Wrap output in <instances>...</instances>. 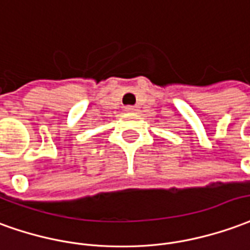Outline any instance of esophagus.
I'll list each match as a JSON object with an SVG mask.
<instances>
[{"instance_id":"34e87169","label":"esophagus","mask_w":250,"mask_h":250,"mask_svg":"<svg viewBox=\"0 0 250 250\" xmlns=\"http://www.w3.org/2000/svg\"><path fill=\"white\" fill-rule=\"evenodd\" d=\"M125 110L126 111H129V113H132V111H137L139 110V109H137V107H136V106H126V107H125Z\"/></svg>"}]
</instances>
